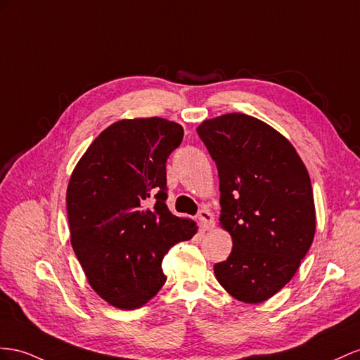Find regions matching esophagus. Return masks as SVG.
I'll return each mask as SVG.
<instances>
[{
  "label": "esophagus",
  "mask_w": 360,
  "mask_h": 360,
  "mask_svg": "<svg viewBox=\"0 0 360 360\" xmlns=\"http://www.w3.org/2000/svg\"><path fill=\"white\" fill-rule=\"evenodd\" d=\"M198 219L200 222V226L204 228L205 231H208V229H211V228H214V217L208 210H205V208L200 210L198 213Z\"/></svg>",
  "instance_id": "obj_1"
}]
</instances>
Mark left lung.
<instances>
[{"label":"left lung","instance_id":"8db88e82","mask_svg":"<svg viewBox=\"0 0 360 360\" xmlns=\"http://www.w3.org/2000/svg\"><path fill=\"white\" fill-rule=\"evenodd\" d=\"M198 134L217 165L219 220L233 237L216 278L236 300L263 302L292 280L315 236L307 169L280 132L250 115L205 120Z\"/></svg>","mask_w":360,"mask_h":360}]
</instances>
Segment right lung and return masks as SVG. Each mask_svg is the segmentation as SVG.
<instances>
[{
    "label": "right lung",
    "mask_w": 360,
    "mask_h": 360,
    "mask_svg": "<svg viewBox=\"0 0 360 360\" xmlns=\"http://www.w3.org/2000/svg\"><path fill=\"white\" fill-rule=\"evenodd\" d=\"M182 136L165 118L122 120L92 141L70 178L72 250L91 288L118 309L152 300L167 280L164 255L198 231L165 205V162Z\"/></svg>",
    "instance_id": "add662e5"
}]
</instances>
